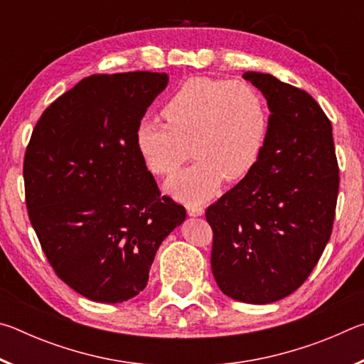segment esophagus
<instances>
[{"label":"esophagus","mask_w":364,"mask_h":364,"mask_svg":"<svg viewBox=\"0 0 364 364\" xmlns=\"http://www.w3.org/2000/svg\"><path fill=\"white\" fill-rule=\"evenodd\" d=\"M188 213L189 217H199V215L204 213V207H202L200 204H194V202H191V204H188Z\"/></svg>","instance_id":"obj_1"}]
</instances>
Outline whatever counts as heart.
<instances>
[{"label": "heart", "instance_id": "heart-1", "mask_svg": "<svg viewBox=\"0 0 364 364\" xmlns=\"http://www.w3.org/2000/svg\"><path fill=\"white\" fill-rule=\"evenodd\" d=\"M168 123L143 120L134 133L136 149L154 175H170L186 160L165 189L184 202H204L221 181H241L260 160L268 138V109L247 82L189 78L162 109Z\"/></svg>", "mask_w": 364, "mask_h": 364}]
</instances>
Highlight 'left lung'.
I'll use <instances>...</instances> for the list:
<instances>
[{"mask_svg":"<svg viewBox=\"0 0 364 364\" xmlns=\"http://www.w3.org/2000/svg\"><path fill=\"white\" fill-rule=\"evenodd\" d=\"M267 97L269 128L255 168L208 205L212 271L221 292L271 304L304 284L334 225L338 165L319 104L269 73L245 72Z\"/></svg>","mask_w":364,"mask_h":364,"instance_id":"1","label":"left lung"}]
</instances>
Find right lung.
I'll use <instances>...</instances> for the list:
<instances>
[{"mask_svg": "<svg viewBox=\"0 0 364 364\" xmlns=\"http://www.w3.org/2000/svg\"><path fill=\"white\" fill-rule=\"evenodd\" d=\"M167 73H96L49 104L23 159L28 218L54 273L119 304L147 284L159 245L186 218L162 196L134 133Z\"/></svg>", "mask_w": 364, "mask_h": 364, "instance_id": "obj_1", "label": "right lung"}]
</instances>
